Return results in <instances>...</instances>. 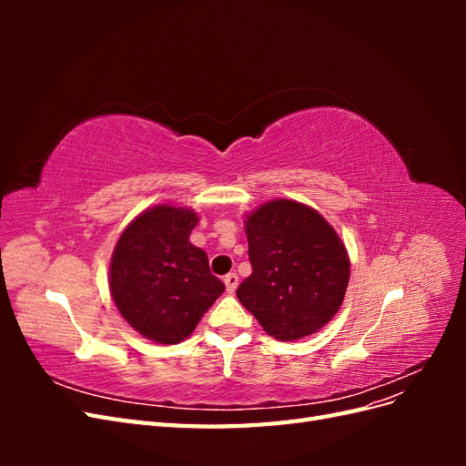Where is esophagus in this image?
<instances>
[{
  "mask_svg": "<svg viewBox=\"0 0 466 466\" xmlns=\"http://www.w3.org/2000/svg\"><path fill=\"white\" fill-rule=\"evenodd\" d=\"M223 284H225V289H228V293H235L237 286H238V276L237 274H228L223 278Z\"/></svg>",
  "mask_w": 466,
  "mask_h": 466,
  "instance_id": "obj_1",
  "label": "esophagus"
}]
</instances>
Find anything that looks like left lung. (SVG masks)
<instances>
[{
	"instance_id": "left-lung-1",
	"label": "left lung",
	"mask_w": 466,
	"mask_h": 466,
	"mask_svg": "<svg viewBox=\"0 0 466 466\" xmlns=\"http://www.w3.org/2000/svg\"><path fill=\"white\" fill-rule=\"evenodd\" d=\"M252 274L237 298L276 340L320 330L340 309L350 257L340 235L317 209L279 198L245 216Z\"/></svg>"
}]
</instances>
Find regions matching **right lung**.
I'll list each match as a JSON object with an SVG mask.
<instances>
[{"label": "right lung", "instance_id": "1", "mask_svg": "<svg viewBox=\"0 0 466 466\" xmlns=\"http://www.w3.org/2000/svg\"><path fill=\"white\" fill-rule=\"evenodd\" d=\"M198 221L194 209L157 204L130 221L112 252V301L147 340L182 342L225 291L206 252L188 241Z\"/></svg>", "mask_w": 466, "mask_h": 466}]
</instances>
